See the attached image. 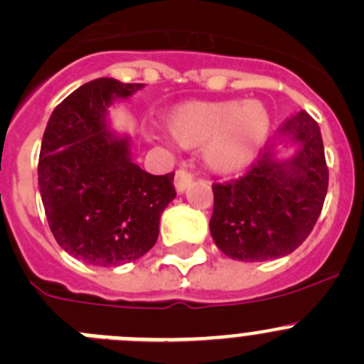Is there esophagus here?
I'll return each mask as SVG.
<instances>
[{
  "mask_svg": "<svg viewBox=\"0 0 364 364\" xmlns=\"http://www.w3.org/2000/svg\"><path fill=\"white\" fill-rule=\"evenodd\" d=\"M192 181H193V174L190 171L179 168V171L176 172L174 185H176V190H178V192H183V190H185L186 186H188Z\"/></svg>",
  "mask_w": 364,
  "mask_h": 364,
  "instance_id": "1",
  "label": "esophagus"
}]
</instances>
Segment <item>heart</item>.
Returning a JSON list of instances; mask_svg holds the SVG:
<instances>
[{
  "label": "heart",
  "instance_id": "obj_1",
  "mask_svg": "<svg viewBox=\"0 0 364 364\" xmlns=\"http://www.w3.org/2000/svg\"><path fill=\"white\" fill-rule=\"evenodd\" d=\"M166 129L183 147L205 145V161L213 172L233 174L250 165L271 131V114L260 102H188L178 105Z\"/></svg>",
  "mask_w": 364,
  "mask_h": 364
}]
</instances>
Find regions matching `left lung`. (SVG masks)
I'll use <instances>...</instances> for the list:
<instances>
[{
	"label": "left lung",
	"mask_w": 364,
	"mask_h": 364,
	"mask_svg": "<svg viewBox=\"0 0 364 364\" xmlns=\"http://www.w3.org/2000/svg\"><path fill=\"white\" fill-rule=\"evenodd\" d=\"M278 132L300 145L293 159L277 161L266 145L240 178L212 185L210 232L230 259L262 262L293 253L323 208L328 166L320 125L307 111H298Z\"/></svg>",
	"instance_id": "left-lung-1"
}]
</instances>
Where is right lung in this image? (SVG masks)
<instances>
[{
  "label": "right lung",
  "instance_id": "1",
  "mask_svg": "<svg viewBox=\"0 0 364 364\" xmlns=\"http://www.w3.org/2000/svg\"><path fill=\"white\" fill-rule=\"evenodd\" d=\"M144 84L95 79L64 98L41 144L39 190L59 246L91 266L114 267L156 244L176 198L174 172L152 176L129 158L127 138L105 131V109Z\"/></svg>",
  "mask_w": 364,
  "mask_h": 364
}]
</instances>
